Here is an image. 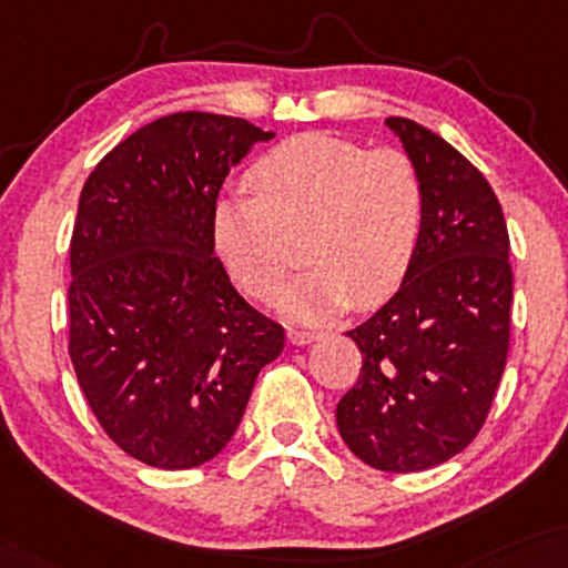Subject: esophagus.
Segmentation results:
<instances>
[{
  "mask_svg": "<svg viewBox=\"0 0 568 568\" xmlns=\"http://www.w3.org/2000/svg\"><path fill=\"white\" fill-rule=\"evenodd\" d=\"M288 341L293 346H306L317 341V333L312 331H302V327H288Z\"/></svg>",
  "mask_w": 568,
  "mask_h": 568,
  "instance_id": "esophagus-1",
  "label": "esophagus"
}]
</instances>
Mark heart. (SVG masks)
Listing matches in <instances>:
<instances>
[{
  "mask_svg": "<svg viewBox=\"0 0 568 568\" xmlns=\"http://www.w3.org/2000/svg\"><path fill=\"white\" fill-rule=\"evenodd\" d=\"M256 195L224 193L211 211V237L232 280L251 298H270L304 235L310 266L275 298L293 323H320L354 302H388L418 251L426 193L399 150L302 134L258 159L248 172Z\"/></svg>",
  "mask_w": 568,
  "mask_h": 568,
  "instance_id": "heart-1",
  "label": "heart"
}]
</instances>
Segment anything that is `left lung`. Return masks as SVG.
<instances>
[{"instance_id":"8db88e82","label":"left lung","mask_w":568,"mask_h":568,"mask_svg":"<svg viewBox=\"0 0 568 568\" xmlns=\"http://www.w3.org/2000/svg\"><path fill=\"white\" fill-rule=\"evenodd\" d=\"M420 172L426 216L405 283L346 336L362 352L336 423L367 466L413 474L447 463L481 432L510 341L508 227L489 182L447 140L386 119Z\"/></svg>"}]
</instances>
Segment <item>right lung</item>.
Wrapping results in <instances>:
<instances>
[{
	"instance_id": "obj_1",
	"label": "right lung",
	"mask_w": 568,
	"mask_h": 568,
	"mask_svg": "<svg viewBox=\"0 0 568 568\" xmlns=\"http://www.w3.org/2000/svg\"><path fill=\"white\" fill-rule=\"evenodd\" d=\"M264 132L219 113L136 129L89 174L71 237L73 371L105 434L140 463L195 468L227 447L285 333L216 258L211 211Z\"/></svg>"
}]
</instances>
